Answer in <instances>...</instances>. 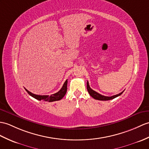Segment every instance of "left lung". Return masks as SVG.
I'll return each instance as SVG.
<instances>
[{"mask_svg": "<svg viewBox=\"0 0 149 149\" xmlns=\"http://www.w3.org/2000/svg\"><path fill=\"white\" fill-rule=\"evenodd\" d=\"M87 89H88V91L89 93V94L90 95V96H91L93 98H95V100H102V101H106V100H112L113 98L117 97V96H120L124 92V91H123V92L120 93L119 94H117V95H113V96H103V95H102L99 94L98 93L96 92L95 91L93 90V89L90 87H89L88 81H87Z\"/></svg>", "mask_w": 149, "mask_h": 149, "instance_id": "obj_1", "label": "left lung"}]
</instances>
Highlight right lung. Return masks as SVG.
<instances>
[{"label": "right lung", "instance_id": "obj_1", "mask_svg": "<svg viewBox=\"0 0 149 149\" xmlns=\"http://www.w3.org/2000/svg\"><path fill=\"white\" fill-rule=\"evenodd\" d=\"M67 80H66V81L65 82V83L63 84L62 88H61V89L58 92H57L56 93H54L53 95H51V96L49 95H35L33 93L30 92L29 91H28L26 89H25V90L26 91V92L29 93V94L32 96L33 98H36L38 100H44L45 102H54V101H58V100H60L61 99H62L63 98V96L65 95L67 93Z\"/></svg>", "mask_w": 149, "mask_h": 149}]
</instances>
